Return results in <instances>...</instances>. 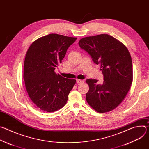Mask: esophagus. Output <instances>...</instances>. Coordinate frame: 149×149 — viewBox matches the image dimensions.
I'll return each mask as SVG.
<instances>
[{"mask_svg": "<svg viewBox=\"0 0 149 149\" xmlns=\"http://www.w3.org/2000/svg\"><path fill=\"white\" fill-rule=\"evenodd\" d=\"M76 81H77V82L78 84H82V83H84V80H81V79H77Z\"/></svg>", "mask_w": 149, "mask_h": 149, "instance_id": "obj_1", "label": "esophagus"}]
</instances>
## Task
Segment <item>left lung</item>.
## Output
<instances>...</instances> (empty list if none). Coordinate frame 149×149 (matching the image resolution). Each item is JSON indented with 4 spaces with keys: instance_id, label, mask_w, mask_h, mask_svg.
Returning <instances> with one entry per match:
<instances>
[{
    "instance_id": "obj_1",
    "label": "left lung",
    "mask_w": 149,
    "mask_h": 149,
    "mask_svg": "<svg viewBox=\"0 0 149 149\" xmlns=\"http://www.w3.org/2000/svg\"><path fill=\"white\" fill-rule=\"evenodd\" d=\"M78 44L100 64L104 76L102 84L89 78L86 100L98 113H107L116 108L130 90L133 82V65L130 54L121 42L107 34L81 39Z\"/></svg>"
}]
</instances>
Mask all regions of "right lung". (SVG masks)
<instances>
[{
    "label": "right lung",
    "mask_w": 149,
    "mask_h": 149,
    "mask_svg": "<svg viewBox=\"0 0 149 149\" xmlns=\"http://www.w3.org/2000/svg\"><path fill=\"white\" fill-rule=\"evenodd\" d=\"M77 38L51 33L29 48L25 59L24 79L29 97L41 110L54 112L63 107L76 82L55 72Z\"/></svg>",
    "instance_id": "right-lung-1"
}]
</instances>
